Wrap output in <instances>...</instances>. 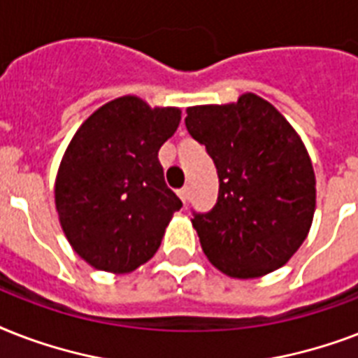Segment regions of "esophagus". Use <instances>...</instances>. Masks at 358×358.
Returning <instances> with one entry per match:
<instances>
[{
    "label": "esophagus",
    "mask_w": 358,
    "mask_h": 358,
    "mask_svg": "<svg viewBox=\"0 0 358 358\" xmlns=\"http://www.w3.org/2000/svg\"><path fill=\"white\" fill-rule=\"evenodd\" d=\"M178 196L182 199V202H187L189 201V187H182V189H178Z\"/></svg>",
    "instance_id": "34e87169"
}]
</instances>
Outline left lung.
Masks as SVG:
<instances>
[{"mask_svg": "<svg viewBox=\"0 0 358 358\" xmlns=\"http://www.w3.org/2000/svg\"><path fill=\"white\" fill-rule=\"evenodd\" d=\"M185 128L206 146L219 176L217 204L191 219L208 260L232 278L284 266L316 210V176L297 131L252 92L224 106L187 108Z\"/></svg>", "mask_w": 358, "mask_h": 358, "instance_id": "8db88e82", "label": "left lung"}]
</instances>
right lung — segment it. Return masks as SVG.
<instances>
[{
	"mask_svg": "<svg viewBox=\"0 0 358 358\" xmlns=\"http://www.w3.org/2000/svg\"><path fill=\"white\" fill-rule=\"evenodd\" d=\"M178 108L120 96L81 124L55 178L59 223L72 249L100 271L129 273L162 245L182 201L157 159L178 128Z\"/></svg>",
	"mask_w": 358,
	"mask_h": 358,
	"instance_id": "1",
	"label": "right lung"
}]
</instances>
